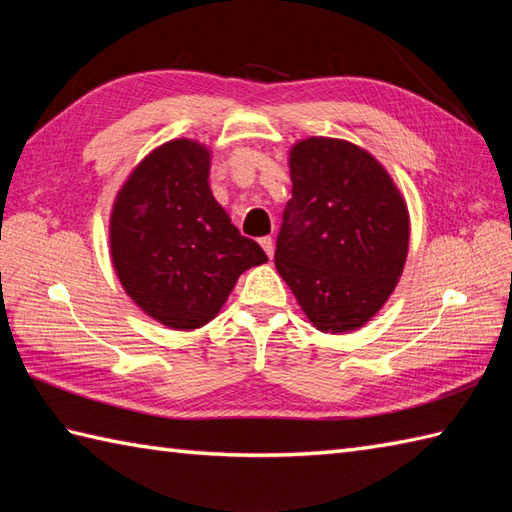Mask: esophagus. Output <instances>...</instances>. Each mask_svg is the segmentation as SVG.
I'll return each instance as SVG.
<instances>
[{"mask_svg": "<svg viewBox=\"0 0 512 512\" xmlns=\"http://www.w3.org/2000/svg\"><path fill=\"white\" fill-rule=\"evenodd\" d=\"M259 244H262V248L266 250V255L273 259V255H275V242H273V237H262L259 239Z\"/></svg>", "mask_w": 512, "mask_h": 512, "instance_id": "34e87169", "label": "esophagus"}]
</instances>
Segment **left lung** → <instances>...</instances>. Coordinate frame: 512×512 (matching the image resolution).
<instances>
[{
    "label": "left lung",
    "instance_id": "obj_1",
    "mask_svg": "<svg viewBox=\"0 0 512 512\" xmlns=\"http://www.w3.org/2000/svg\"><path fill=\"white\" fill-rule=\"evenodd\" d=\"M292 198L275 266L321 332L365 325L394 292L409 248V213L365 149L312 136L290 151Z\"/></svg>",
    "mask_w": 512,
    "mask_h": 512
}]
</instances>
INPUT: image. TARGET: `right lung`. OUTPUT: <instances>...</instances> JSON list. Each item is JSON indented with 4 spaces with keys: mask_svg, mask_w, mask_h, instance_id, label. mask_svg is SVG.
Returning a JSON list of instances; mask_svg holds the SVG:
<instances>
[{
    "mask_svg": "<svg viewBox=\"0 0 512 512\" xmlns=\"http://www.w3.org/2000/svg\"><path fill=\"white\" fill-rule=\"evenodd\" d=\"M209 167L204 145L165 143L127 178L110 220L112 262L125 292L173 330L209 323L237 277L268 262L213 198Z\"/></svg>",
    "mask_w": 512,
    "mask_h": 512,
    "instance_id": "1",
    "label": "right lung"
}]
</instances>
